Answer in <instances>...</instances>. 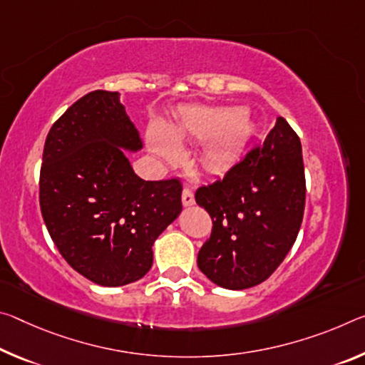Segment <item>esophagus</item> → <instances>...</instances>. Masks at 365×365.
<instances>
[{
  "label": "esophagus",
  "instance_id": "1",
  "mask_svg": "<svg viewBox=\"0 0 365 365\" xmlns=\"http://www.w3.org/2000/svg\"><path fill=\"white\" fill-rule=\"evenodd\" d=\"M182 203H183V206H193L195 205V195L190 188H183Z\"/></svg>",
  "mask_w": 365,
  "mask_h": 365
}]
</instances>
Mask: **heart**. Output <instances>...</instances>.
I'll return each mask as SVG.
<instances>
[{"mask_svg":"<svg viewBox=\"0 0 365 365\" xmlns=\"http://www.w3.org/2000/svg\"><path fill=\"white\" fill-rule=\"evenodd\" d=\"M248 118L240 107H195L185 112L170 130L153 126L148 144L154 155L167 162L183 158L180 141L201 144V162L210 172H224L244 151Z\"/></svg>","mask_w":365,"mask_h":365,"instance_id":"1","label":"heart"}]
</instances>
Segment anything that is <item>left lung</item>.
<instances>
[{"instance_id":"left-lung-1","label":"left lung","mask_w":365,"mask_h":365,"mask_svg":"<svg viewBox=\"0 0 365 365\" xmlns=\"http://www.w3.org/2000/svg\"><path fill=\"white\" fill-rule=\"evenodd\" d=\"M195 200L212 219L198 268L214 284L248 289L274 273L297 239L305 207V173L297 133L282 117L262 146L224 178L200 187Z\"/></svg>"}]
</instances>
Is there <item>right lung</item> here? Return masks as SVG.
<instances>
[{
  "label": "right lung",
  "mask_w": 365,
  "mask_h": 365,
  "mask_svg": "<svg viewBox=\"0 0 365 365\" xmlns=\"http://www.w3.org/2000/svg\"><path fill=\"white\" fill-rule=\"evenodd\" d=\"M143 141L118 92L94 91L58 118L45 140L40 210L73 269L99 286L135 282L153 266L154 240L182 212L177 178L146 182L126 151Z\"/></svg>",
  "instance_id": "add662e5"
}]
</instances>
